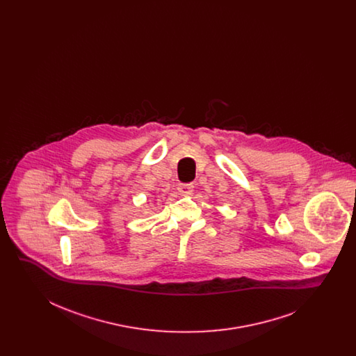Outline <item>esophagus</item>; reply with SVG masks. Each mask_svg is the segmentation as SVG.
<instances>
[{"mask_svg": "<svg viewBox=\"0 0 356 356\" xmlns=\"http://www.w3.org/2000/svg\"><path fill=\"white\" fill-rule=\"evenodd\" d=\"M177 189L181 195H191L192 191H193V184H191V183L189 184H180Z\"/></svg>", "mask_w": 356, "mask_h": 356, "instance_id": "1", "label": "esophagus"}]
</instances>
